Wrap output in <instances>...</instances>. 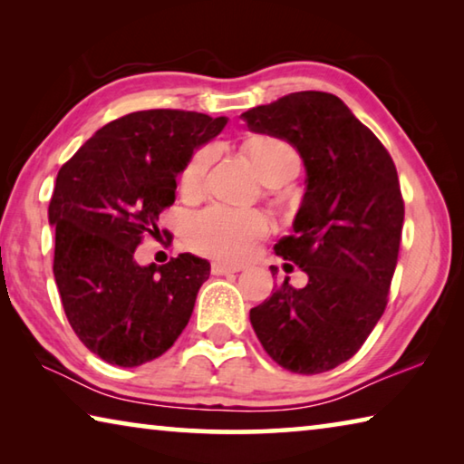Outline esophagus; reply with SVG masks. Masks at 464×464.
Wrapping results in <instances>:
<instances>
[{"label": "esophagus", "mask_w": 464, "mask_h": 464, "mask_svg": "<svg viewBox=\"0 0 464 464\" xmlns=\"http://www.w3.org/2000/svg\"><path fill=\"white\" fill-rule=\"evenodd\" d=\"M239 270H241V266H229L225 262H213V266H210V272H213L215 276H223V274H233Z\"/></svg>", "instance_id": "1"}]
</instances>
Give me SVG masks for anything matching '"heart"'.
<instances>
[{
  "label": "heart",
  "mask_w": 464,
  "mask_h": 464,
  "mask_svg": "<svg viewBox=\"0 0 464 464\" xmlns=\"http://www.w3.org/2000/svg\"><path fill=\"white\" fill-rule=\"evenodd\" d=\"M243 149L266 184L278 186L288 182L301 168L298 153L278 137H251ZM213 155V147H202L186 163L182 171V190L186 194L200 192ZM266 231H268V221L260 213L213 207L188 218L186 241L202 256L239 264L247 260L256 247V241L262 239Z\"/></svg>",
  "instance_id": "b5f03b06"
}]
</instances>
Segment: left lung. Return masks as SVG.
<instances>
[{"mask_svg":"<svg viewBox=\"0 0 464 464\" xmlns=\"http://www.w3.org/2000/svg\"><path fill=\"white\" fill-rule=\"evenodd\" d=\"M241 119L293 145L307 171L293 235L274 251L309 282L286 278L249 311L251 327L286 371L327 372L356 354L387 307L405 217L395 163L334 93L295 92Z\"/></svg>","mask_w":464,"mask_h":464,"instance_id":"1","label":"left lung"}]
</instances>
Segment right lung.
I'll return each mask as SVG.
<instances>
[{
    "mask_svg": "<svg viewBox=\"0 0 464 464\" xmlns=\"http://www.w3.org/2000/svg\"><path fill=\"white\" fill-rule=\"evenodd\" d=\"M227 116L140 110L108 122L59 169L49 204L54 282L85 348L132 368L168 352L190 321L210 264L179 254L157 268L135 249L160 235V213L176 200V178Z\"/></svg>",
    "mask_w": 464,
    "mask_h": 464,
    "instance_id": "right-lung-1",
    "label": "right lung"
}]
</instances>
